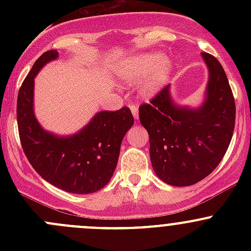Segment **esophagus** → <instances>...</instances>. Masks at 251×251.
<instances>
[{
	"instance_id": "1",
	"label": "esophagus",
	"mask_w": 251,
	"mask_h": 251,
	"mask_svg": "<svg viewBox=\"0 0 251 251\" xmlns=\"http://www.w3.org/2000/svg\"><path fill=\"white\" fill-rule=\"evenodd\" d=\"M130 109H131V111H132L133 118L137 120L138 116H140V114H138V107H136V105H130Z\"/></svg>"
}]
</instances>
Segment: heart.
Wrapping results in <instances>:
<instances>
[{
  "label": "heart",
  "mask_w": 251,
  "mask_h": 251,
  "mask_svg": "<svg viewBox=\"0 0 251 251\" xmlns=\"http://www.w3.org/2000/svg\"><path fill=\"white\" fill-rule=\"evenodd\" d=\"M174 72V60L160 52L132 55L119 68V76L125 83L141 82L138 92L143 97H153L160 92Z\"/></svg>",
  "instance_id": "obj_1"
}]
</instances>
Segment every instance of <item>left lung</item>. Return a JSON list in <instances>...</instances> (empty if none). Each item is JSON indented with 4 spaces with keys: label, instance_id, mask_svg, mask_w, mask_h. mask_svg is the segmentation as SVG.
<instances>
[{
    "label": "left lung",
    "instance_id": "left-lung-1",
    "mask_svg": "<svg viewBox=\"0 0 251 251\" xmlns=\"http://www.w3.org/2000/svg\"><path fill=\"white\" fill-rule=\"evenodd\" d=\"M201 57L209 77L201 104H178L168 85L151 104L140 107L153 170L170 186H191L211 174L233 136L235 104L226 73L214 55Z\"/></svg>",
    "mask_w": 251,
    "mask_h": 251
}]
</instances>
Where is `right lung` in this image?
Listing matches in <instances>:
<instances>
[{"instance_id": "1", "label": "right lung", "mask_w": 251, "mask_h": 251, "mask_svg": "<svg viewBox=\"0 0 251 251\" xmlns=\"http://www.w3.org/2000/svg\"><path fill=\"white\" fill-rule=\"evenodd\" d=\"M58 52H45L32 65L18 93L17 120L23 151L37 174L53 186L74 194L100 191L110 181L123 138L132 127L128 108L100 111L73 135L45 130L35 115V77L58 58Z\"/></svg>"}]
</instances>
